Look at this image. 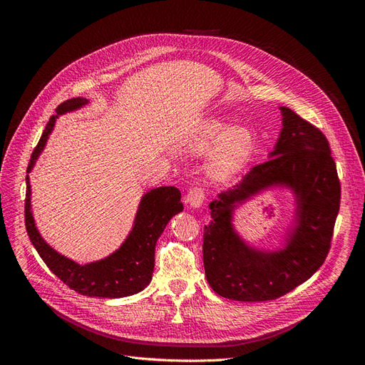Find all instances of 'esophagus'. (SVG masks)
<instances>
[{
	"label": "esophagus",
	"instance_id": "obj_1",
	"mask_svg": "<svg viewBox=\"0 0 365 365\" xmlns=\"http://www.w3.org/2000/svg\"><path fill=\"white\" fill-rule=\"evenodd\" d=\"M185 201L189 202L190 207L200 208L205 201V192L202 187H192L189 193H187V196H185Z\"/></svg>",
	"mask_w": 365,
	"mask_h": 365
}]
</instances>
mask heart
I'll return each instance as SVG.
<instances>
[{
  "mask_svg": "<svg viewBox=\"0 0 365 365\" xmlns=\"http://www.w3.org/2000/svg\"><path fill=\"white\" fill-rule=\"evenodd\" d=\"M210 153L207 173L213 180H225L244 168L254 149V137L247 128H233L217 118H207L196 126L189 140L195 153Z\"/></svg>",
  "mask_w": 365,
  "mask_h": 365,
  "instance_id": "obj_1",
  "label": "heart"
}]
</instances>
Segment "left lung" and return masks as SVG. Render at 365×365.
<instances>
[{
    "label": "left lung",
    "mask_w": 365,
    "mask_h": 365,
    "mask_svg": "<svg viewBox=\"0 0 365 365\" xmlns=\"http://www.w3.org/2000/svg\"><path fill=\"white\" fill-rule=\"evenodd\" d=\"M283 128L269 160L210 202L204 227L207 282L236 302L275 300L311 279L324 263L339 212L341 185L329 141L318 128L280 106ZM269 186H288L296 196V219L279 252L252 249L232 227L234 208Z\"/></svg>",
    "instance_id": "left-lung-1"
}]
</instances>
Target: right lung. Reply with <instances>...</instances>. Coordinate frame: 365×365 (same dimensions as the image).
Listing matches in <instances>:
<instances>
[{"label":"right lung","instance_id":"obj_1","mask_svg":"<svg viewBox=\"0 0 365 365\" xmlns=\"http://www.w3.org/2000/svg\"><path fill=\"white\" fill-rule=\"evenodd\" d=\"M86 103L88 101L83 97L68 98V101L61 103L56 108V115L50 117L38 146L31 153L26 176V230L41 259L70 289L82 295L103 298L134 295L150 283L153 267H155L157 240L172 216L182 212L184 208L181 202V192L176 187H158V189H153L143 196L137 210L134 227H132L129 236L121 247L115 250L111 256L86 264L76 263L54 251L39 235L31 213L29 173L41 155L42 149L46 148L56 118L65 113L76 111Z\"/></svg>","mask_w":365,"mask_h":365}]
</instances>
